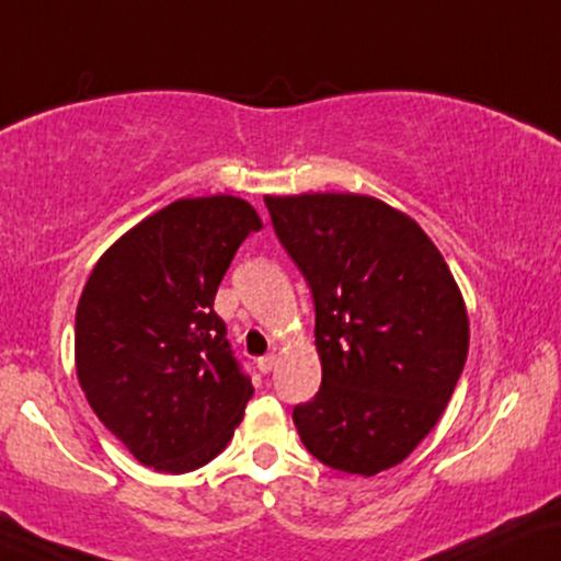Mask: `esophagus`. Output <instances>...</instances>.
I'll return each instance as SVG.
<instances>
[{"label":"esophagus","mask_w":561,"mask_h":561,"mask_svg":"<svg viewBox=\"0 0 561 561\" xmlns=\"http://www.w3.org/2000/svg\"><path fill=\"white\" fill-rule=\"evenodd\" d=\"M274 365H276V354H264V357H259V363H256L261 373H272Z\"/></svg>","instance_id":"1"}]
</instances>
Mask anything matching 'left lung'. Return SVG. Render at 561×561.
<instances>
[{
  "label": "left lung",
  "mask_w": 561,
  "mask_h": 561,
  "mask_svg": "<svg viewBox=\"0 0 561 561\" xmlns=\"http://www.w3.org/2000/svg\"><path fill=\"white\" fill-rule=\"evenodd\" d=\"M264 202L316 302L323 380L295 407V427L323 466L375 477L427 437L456 391L469 354L463 297L420 225L380 198Z\"/></svg>",
  "instance_id": "left-lung-1"
}]
</instances>
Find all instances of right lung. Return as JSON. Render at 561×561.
I'll return each instance as SVG.
<instances>
[{
    "mask_svg": "<svg viewBox=\"0 0 561 561\" xmlns=\"http://www.w3.org/2000/svg\"><path fill=\"white\" fill-rule=\"evenodd\" d=\"M256 230L243 198H179L118 238L82 289L77 378L98 420L154 471L209 463L243 420L253 386L215 295Z\"/></svg>",
    "mask_w": 561,
    "mask_h": 561,
    "instance_id": "add662e5",
    "label": "right lung"
}]
</instances>
